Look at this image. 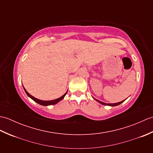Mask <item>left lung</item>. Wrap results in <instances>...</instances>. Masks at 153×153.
<instances>
[{"mask_svg":"<svg viewBox=\"0 0 153 153\" xmlns=\"http://www.w3.org/2000/svg\"><path fill=\"white\" fill-rule=\"evenodd\" d=\"M97 101H98L99 102H100V104H102V105H108V106H117V105H120V104H121L122 102H123V101H124V100H122V101H121V102H117V103H109V104H106V103H105V102H101V101H100V100H97Z\"/></svg>","mask_w":153,"mask_h":153,"instance_id":"obj_1","label":"left lung"}]
</instances>
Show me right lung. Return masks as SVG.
I'll use <instances>...</instances> for the list:
<instances>
[{"instance_id":"add662e5","label":"right lung","mask_w":153,"mask_h":153,"mask_svg":"<svg viewBox=\"0 0 153 153\" xmlns=\"http://www.w3.org/2000/svg\"><path fill=\"white\" fill-rule=\"evenodd\" d=\"M24 90H25V93H26V94L27 95L30 97L31 99H33L34 101H35L36 102H37L38 104H39V105H43V106H48V105H55V104H56L57 102H58L60 101V100H62L63 99H64V97H65V95H66V93H67V92L64 94V95H62V96L61 97H60V98H58V99H55V100H47V101H45V100H39V99H36V98H35L34 97H33L32 95H31L30 93H29L25 89V88H24Z\"/></svg>"}]
</instances>
